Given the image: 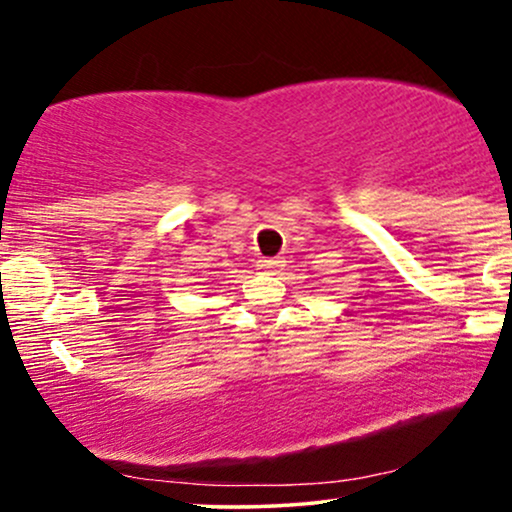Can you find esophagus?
Instances as JSON below:
<instances>
[{"instance_id":"esophagus-1","label":"esophagus","mask_w":512,"mask_h":512,"mask_svg":"<svg viewBox=\"0 0 512 512\" xmlns=\"http://www.w3.org/2000/svg\"><path fill=\"white\" fill-rule=\"evenodd\" d=\"M258 268H261V270H277V268H282V261H279V258H261V261H258Z\"/></svg>"}]
</instances>
